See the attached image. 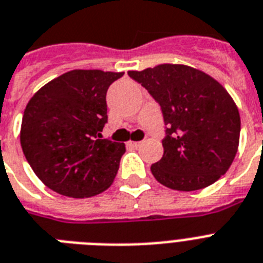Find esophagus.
<instances>
[{"mask_svg": "<svg viewBox=\"0 0 263 263\" xmlns=\"http://www.w3.org/2000/svg\"><path fill=\"white\" fill-rule=\"evenodd\" d=\"M128 146L139 147V146H140V142H128Z\"/></svg>", "mask_w": 263, "mask_h": 263, "instance_id": "esophagus-1", "label": "esophagus"}]
</instances>
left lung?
<instances>
[{
    "mask_svg": "<svg viewBox=\"0 0 263 263\" xmlns=\"http://www.w3.org/2000/svg\"><path fill=\"white\" fill-rule=\"evenodd\" d=\"M128 76L161 105L167 125L163 157L151 165L158 182L193 192L227 173L238 153L240 116L221 83L201 70L172 63Z\"/></svg>",
    "mask_w": 263,
    "mask_h": 263,
    "instance_id": "obj_1",
    "label": "left lung"
}]
</instances>
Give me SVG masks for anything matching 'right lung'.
Here are the masks:
<instances>
[{"instance_id": "add662e5", "label": "right lung", "mask_w": 263, "mask_h": 263, "mask_svg": "<svg viewBox=\"0 0 263 263\" xmlns=\"http://www.w3.org/2000/svg\"><path fill=\"white\" fill-rule=\"evenodd\" d=\"M124 72L71 70L46 83L25 106L20 143L32 170L62 196L91 197L115 181L124 143L102 139L106 91Z\"/></svg>"}]
</instances>
